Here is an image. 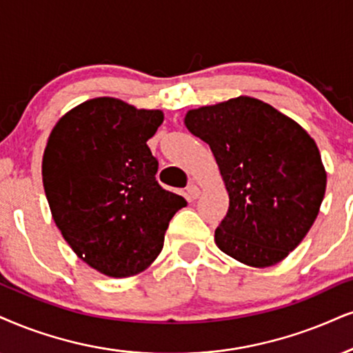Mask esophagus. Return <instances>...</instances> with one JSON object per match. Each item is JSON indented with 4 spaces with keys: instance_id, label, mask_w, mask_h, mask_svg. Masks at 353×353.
<instances>
[{
    "instance_id": "obj_1",
    "label": "esophagus",
    "mask_w": 353,
    "mask_h": 353,
    "mask_svg": "<svg viewBox=\"0 0 353 353\" xmlns=\"http://www.w3.org/2000/svg\"><path fill=\"white\" fill-rule=\"evenodd\" d=\"M186 191H188L191 199H196V198H199V194H201V190H199L194 183H190L188 188H186Z\"/></svg>"
}]
</instances>
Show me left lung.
<instances>
[{
	"label": "left lung",
	"mask_w": 353,
	"mask_h": 353,
	"mask_svg": "<svg viewBox=\"0 0 353 353\" xmlns=\"http://www.w3.org/2000/svg\"><path fill=\"white\" fill-rule=\"evenodd\" d=\"M185 125L210 143L229 193L216 245L255 268L286 259L310 232L324 199L327 175L314 139L250 97L190 110Z\"/></svg>",
	"instance_id": "left-lung-1"
}]
</instances>
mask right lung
<instances>
[{"label":"right lung","instance_id":"add662e5","mask_svg":"<svg viewBox=\"0 0 353 353\" xmlns=\"http://www.w3.org/2000/svg\"><path fill=\"white\" fill-rule=\"evenodd\" d=\"M162 123V111L103 97L60 117L47 141L42 181L52 217L72 250L106 276L149 268L170 219L186 206L155 180L147 141Z\"/></svg>","mask_w":353,"mask_h":353}]
</instances>
